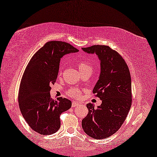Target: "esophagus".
I'll list each match as a JSON object with an SVG mask.
<instances>
[{
	"instance_id": "obj_1",
	"label": "esophagus",
	"mask_w": 157,
	"mask_h": 157,
	"mask_svg": "<svg viewBox=\"0 0 157 157\" xmlns=\"http://www.w3.org/2000/svg\"><path fill=\"white\" fill-rule=\"evenodd\" d=\"M79 103H78V102H76V101H73L72 102V105H71V106L73 107V108H74V107H76V106H79Z\"/></svg>"
}]
</instances>
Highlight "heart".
Here are the masks:
<instances>
[{"instance_id":"b5f03b06","label":"heart","mask_w":157,"mask_h":157,"mask_svg":"<svg viewBox=\"0 0 157 157\" xmlns=\"http://www.w3.org/2000/svg\"><path fill=\"white\" fill-rule=\"evenodd\" d=\"M77 66H78L79 71L81 72V74L85 72L92 71H93V66H92L91 63L89 61H86V60H81V61H79L78 64H77ZM61 69H60L59 75H61ZM67 94L71 97L78 98L81 94V90L77 89V88H72V89L68 90Z\"/></svg>"}]
</instances>
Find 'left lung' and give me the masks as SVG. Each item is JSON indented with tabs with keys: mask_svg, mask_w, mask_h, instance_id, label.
I'll list each match as a JSON object with an SVG mask.
<instances>
[{
	"mask_svg": "<svg viewBox=\"0 0 157 157\" xmlns=\"http://www.w3.org/2000/svg\"><path fill=\"white\" fill-rule=\"evenodd\" d=\"M96 53L101 61L99 78L93 93L101 104L86 105L89 113L82 120L83 130L91 138H108L117 132L127 117L132 105V80L127 64L121 55L108 46L94 45L82 48Z\"/></svg>",
	"mask_w": 157,
	"mask_h": 157,
	"instance_id": "left-lung-1",
	"label": "left lung"
}]
</instances>
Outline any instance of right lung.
Wrapping results in <instances>:
<instances>
[{
	"label": "right lung",
	"instance_id": "1",
	"mask_svg": "<svg viewBox=\"0 0 157 157\" xmlns=\"http://www.w3.org/2000/svg\"><path fill=\"white\" fill-rule=\"evenodd\" d=\"M78 51L68 43L48 41L33 55L25 68L19 87V108L27 124L38 134L56 132L61 126L60 115L71 106L67 98H51V85L56 81L61 58Z\"/></svg>",
	"mask_w": 157,
	"mask_h": 157
}]
</instances>
